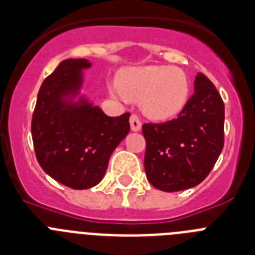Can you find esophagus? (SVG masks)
<instances>
[{
    "label": "esophagus",
    "mask_w": 255,
    "mask_h": 255,
    "mask_svg": "<svg viewBox=\"0 0 255 255\" xmlns=\"http://www.w3.org/2000/svg\"><path fill=\"white\" fill-rule=\"evenodd\" d=\"M130 126H131L132 131H139L141 129V121L136 115H131L130 117Z\"/></svg>",
    "instance_id": "obj_1"
}]
</instances>
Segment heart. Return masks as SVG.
Here are the masks:
<instances>
[{
    "label": "heart",
    "instance_id": "heart-1",
    "mask_svg": "<svg viewBox=\"0 0 255 255\" xmlns=\"http://www.w3.org/2000/svg\"><path fill=\"white\" fill-rule=\"evenodd\" d=\"M185 71L164 65L130 67L120 75V87L110 91L121 100H140L141 111L154 120H168L182 111L189 98Z\"/></svg>",
    "mask_w": 255,
    "mask_h": 255
}]
</instances>
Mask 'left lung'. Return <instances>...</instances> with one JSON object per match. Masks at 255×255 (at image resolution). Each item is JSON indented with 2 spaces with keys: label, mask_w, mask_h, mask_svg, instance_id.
Wrapping results in <instances>:
<instances>
[{
  "label": "left lung",
  "mask_w": 255,
  "mask_h": 255,
  "mask_svg": "<svg viewBox=\"0 0 255 255\" xmlns=\"http://www.w3.org/2000/svg\"><path fill=\"white\" fill-rule=\"evenodd\" d=\"M224 124V101L213 83L199 73L194 94L177 119L143 125L148 181L168 193L200 184L222 152Z\"/></svg>",
  "instance_id": "left-lung-1"
}]
</instances>
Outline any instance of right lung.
<instances>
[{
  "instance_id": "right-lung-1",
  "label": "right lung",
  "mask_w": 255,
  "mask_h": 255,
  "mask_svg": "<svg viewBox=\"0 0 255 255\" xmlns=\"http://www.w3.org/2000/svg\"><path fill=\"white\" fill-rule=\"evenodd\" d=\"M85 58L62 61L38 92L31 138L40 167L60 184L76 190L96 186L105 176L112 152L130 131V114L110 117L80 89Z\"/></svg>"
}]
</instances>
